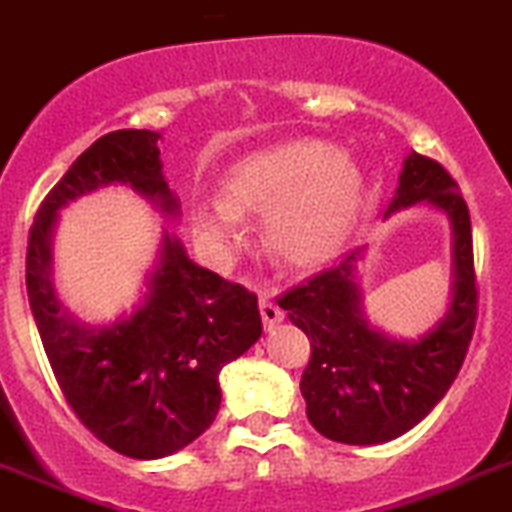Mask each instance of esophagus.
Segmentation results:
<instances>
[{"label":"esophagus","instance_id":"obj_1","mask_svg":"<svg viewBox=\"0 0 512 512\" xmlns=\"http://www.w3.org/2000/svg\"><path fill=\"white\" fill-rule=\"evenodd\" d=\"M260 313H262V321H265V328L278 326V323L285 318L283 308L278 305V300H275V293H272L270 288L260 290Z\"/></svg>","mask_w":512,"mask_h":512}]
</instances>
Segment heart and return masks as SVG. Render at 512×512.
<instances>
[{"instance_id":"obj_1","label":"heart","mask_w":512,"mask_h":512,"mask_svg":"<svg viewBox=\"0 0 512 512\" xmlns=\"http://www.w3.org/2000/svg\"><path fill=\"white\" fill-rule=\"evenodd\" d=\"M224 199L194 209L199 240L219 252L242 240V214H265V242L290 265L323 260L343 240L364 194L361 171L326 141H293L237 161Z\"/></svg>"}]
</instances>
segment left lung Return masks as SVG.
Here are the masks:
<instances>
[{"instance_id":"left-lung-1","label":"left lung","mask_w":512,"mask_h":512,"mask_svg":"<svg viewBox=\"0 0 512 512\" xmlns=\"http://www.w3.org/2000/svg\"><path fill=\"white\" fill-rule=\"evenodd\" d=\"M417 202L447 212L455 229L452 303L427 336L394 341L369 326L353 278L364 247L278 298L310 341L300 379L305 414L333 442L381 444L409 432L447 394L470 348L477 321L470 209L450 171L412 151L384 217Z\"/></svg>"}]
</instances>
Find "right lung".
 I'll return each mask as SVG.
<instances>
[{"mask_svg": "<svg viewBox=\"0 0 512 512\" xmlns=\"http://www.w3.org/2000/svg\"><path fill=\"white\" fill-rule=\"evenodd\" d=\"M159 133L113 131L73 161L35 214L27 240V295L57 386L85 429L133 460H159L207 432L219 412V371L262 333L257 295L219 278L164 237L148 295L131 318L85 328L52 288V229L73 199L126 184L176 214L161 176Z\"/></svg>", "mask_w": 512, "mask_h": 512, "instance_id": "right-lung-1", "label": "right lung"}]
</instances>
